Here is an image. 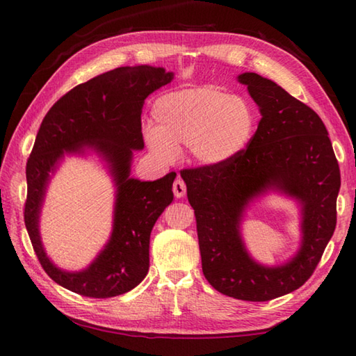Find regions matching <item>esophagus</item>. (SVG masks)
I'll list each match as a JSON object with an SVG mask.
<instances>
[{
  "label": "esophagus",
  "instance_id": "1",
  "mask_svg": "<svg viewBox=\"0 0 356 356\" xmlns=\"http://www.w3.org/2000/svg\"><path fill=\"white\" fill-rule=\"evenodd\" d=\"M172 193H174V195H176L177 199L184 197V195L186 194V185H185V182H184L182 179L174 180V184H172Z\"/></svg>",
  "mask_w": 356,
  "mask_h": 356
}]
</instances>
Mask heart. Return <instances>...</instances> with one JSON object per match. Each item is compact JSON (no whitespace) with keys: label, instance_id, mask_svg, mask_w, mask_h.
Segmentation results:
<instances>
[{"label":"heart","instance_id":"obj_1","mask_svg":"<svg viewBox=\"0 0 356 356\" xmlns=\"http://www.w3.org/2000/svg\"><path fill=\"white\" fill-rule=\"evenodd\" d=\"M153 116L157 127L145 134L151 151L172 162L177 147L188 145L203 166H220L243 153L255 127L251 104L216 87L185 88L159 97Z\"/></svg>","mask_w":356,"mask_h":356}]
</instances>
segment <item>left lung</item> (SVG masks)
Segmentation results:
<instances>
[{"instance_id":"obj_1","label":"left lung","mask_w":356,"mask_h":356,"mask_svg":"<svg viewBox=\"0 0 356 356\" xmlns=\"http://www.w3.org/2000/svg\"><path fill=\"white\" fill-rule=\"evenodd\" d=\"M261 119L248 147L220 166L182 170L194 209L202 270L223 295L269 301L303 286L320 263L337 226L341 176L323 120L293 96L257 73H243ZM269 189L302 205V245L280 267H263L247 254L239 236L244 208Z\"/></svg>"}]
</instances>
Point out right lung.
<instances>
[{
	"mask_svg": "<svg viewBox=\"0 0 356 356\" xmlns=\"http://www.w3.org/2000/svg\"><path fill=\"white\" fill-rule=\"evenodd\" d=\"M172 78L162 67H119L72 88L42 119L26 166L24 222L42 269L65 289L84 297L110 298L131 291L145 278L149 234L172 202L176 172L142 182L130 177V168L133 149L143 148V102ZM86 147L96 150L109 165L117 185L115 217L109 243L94 263L84 271L67 273L56 268L43 251L39 214L58 161L64 154H83Z\"/></svg>",
	"mask_w": 356,
	"mask_h": 356,
	"instance_id": "obj_1",
	"label": "right lung"
}]
</instances>
